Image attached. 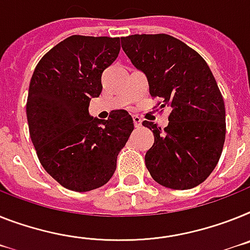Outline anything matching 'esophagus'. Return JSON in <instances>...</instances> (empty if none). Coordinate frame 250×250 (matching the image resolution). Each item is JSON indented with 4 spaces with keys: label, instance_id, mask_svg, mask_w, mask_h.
Wrapping results in <instances>:
<instances>
[{
    "label": "esophagus",
    "instance_id": "34e87169",
    "mask_svg": "<svg viewBox=\"0 0 250 250\" xmlns=\"http://www.w3.org/2000/svg\"><path fill=\"white\" fill-rule=\"evenodd\" d=\"M133 122H135L136 128H140L142 125V119L141 117H138V115H133Z\"/></svg>",
    "mask_w": 250,
    "mask_h": 250
}]
</instances>
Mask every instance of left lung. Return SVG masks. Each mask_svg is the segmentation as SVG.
<instances>
[{"mask_svg":"<svg viewBox=\"0 0 250 250\" xmlns=\"http://www.w3.org/2000/svg\"><path fill=\"white\" fill-rule=\"evenodd\" d=\"M121 42L132 63L146 73L156 105L171 109L164 129L142 122L155 137L145 155L151 177L171 189L200 186L219 163L226 133L225 104L208 64L171 35L135 34Z\"/></svg>","mask_w":250,"mask_h":250,"instance_id":"left-lung-1","label":"left lung"}]
</instances>
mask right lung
<instances>
[{"label": "right lung", "mask_w": 250, "mask_h": 250, "mask_svg": "<svg viewBox=\"0 0 250 250\" xmlns=\"http://www.w3.org/2000/svg\"><path fill=\"white\" fill-rule=\"evenodd\" d=\"M119 49V38L71 35L44 54L31 76L30 138L45 171L67 189L87 192L108 183L135 128L123 109L106 121L89 115L90 100L102 93L103 71Z\"/></svg>", "instance_id": "right-lung-1"}]
</instances>
